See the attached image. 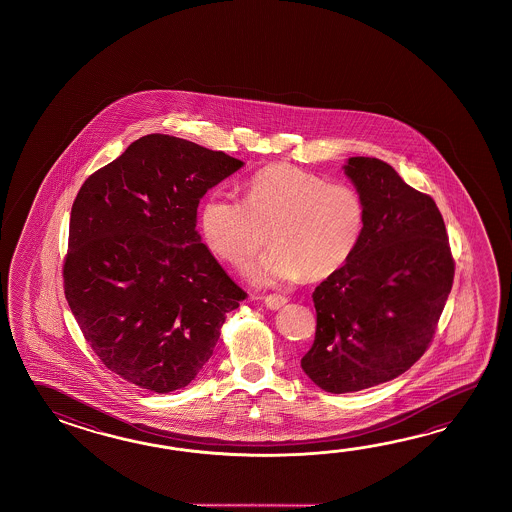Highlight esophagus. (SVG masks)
<instances>
[{
	"instance_id": "1",
	"label": "esophagus",
	"mask_w": 512,
	"mask_h": 512,
	"mask_svg": "<svg viewBox=\"0 0 512 512\" xmlns=\"http://www.w3.org/2000/svg\"><path fill=\"white\" fill-rule=\"evenodd\" d=\"M263 302L267 307H271V309H280L282 305L287 304V296H283V294H267V296H263Z\"/></svg>"
}]
</instances>
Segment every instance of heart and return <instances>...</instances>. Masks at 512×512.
I'll list each match as a JSON object with an SVG mask.
<instances>
[{"label":"heart","mask_w":512,"mask_h":512,"mask_svg":"<svg viewBox=\"0 0 512 512\" xmlns=\"http://www.w3.org/2000/svg\"><path fill=\"white\" fill-rule=\"evenodd\" d=\"M366 225V203L355 186L294 164H271L247 181L245 201L212 192L201 210L210 249L243 267L274 241L252 269L258 283L291 282L304 274L324 278L357 249Z\"/></svg>","instance_id":"b5f03b06"}]
</instances>
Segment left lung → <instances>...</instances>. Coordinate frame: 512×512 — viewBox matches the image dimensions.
I'll list each match as a JSON object with an SVG mask.
<instances>
[{
  "label": "left lung",
  "mask_w": 512,
  "mask_h": 512,
  "mask_svg": "<svg viewBox=\"0 0 512 512\" xmlns=\"http://www.w3.org/2000/svg\"><path fill=\"white\" fill-rule=\"evenodd\" d=\"M346 174L366 203L355 252L313 293L315 342L302 370L329 393L360 392L410 370L434 340L456 261L434 199L375 157Z\"/></svg>",
  "instance_id": "8db88e82"
}]
</instances>
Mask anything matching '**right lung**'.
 I'll use <instances>...</instances> for the list:
<instances>
[{
  "label": "right lung",
  "mask_w": 512,
  "mask_h": 512,
  "mask_svg": "<svg viewBox=\"0 0 512 512\" xmlns=\"http://www.w3.org/2000/svg\"><path fill=\"white\" fill-rule=\"evenodd\" d=\"M241 166L152 133L80 186L64 293L87 344L124 381L155 393L185 388L247 298L196 230L199 199Z\"/></svg>",
  "instance_id": "add662e5"
}]
</instances>
